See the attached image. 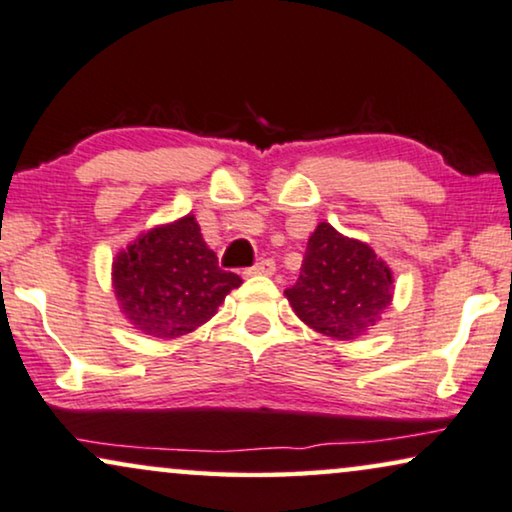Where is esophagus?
I'll use <instances>...</instances> for the list:
<instances>
[{
	"label": "esophagus",
	"instance_id": "34e87169",
	"mask_svg": "<svg viewBox=\"0 0 512 512\" xmlns=\"http://www.w3.org/2000/svg\"><path fill=\"white\" fill-rule=\"evenodd\" d=\"M276 271V264H274V260H262V262H257L255 267H252L248 274H264V276H271Z\"/></svg>",
	"mask_w": 512,
	"mask_h": 512
}]
</instances>
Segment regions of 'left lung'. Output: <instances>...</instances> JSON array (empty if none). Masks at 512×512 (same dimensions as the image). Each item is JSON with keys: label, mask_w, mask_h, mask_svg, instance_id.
<instances>
[{"label": "left lung", "mask_w": 512, "mask_h": 512, "mask_svg": "<svg viewBox=\"0 0 512 512\" xmlns=\"http://www.w3.org/2000/svg\"><path fill=\"white\" fill-rule=\"evenodd\" d=\"M392 293V269L371 245L321 222L309 236L300 278L286 297L309 328L335 340H354L380 321Z\"/></svg>", "instance_id": "8db88e82"}]
</instances>
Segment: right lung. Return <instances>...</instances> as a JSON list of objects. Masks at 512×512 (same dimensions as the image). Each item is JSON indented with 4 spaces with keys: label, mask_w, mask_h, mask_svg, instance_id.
Instances as JSON below:
<instances>
[{
    "label": "right lung",
    "mask_w": 512,
    "mask_h": 512,
    "mask_svg": "<svg viewBox=\"0 0 512 512\" xmlns=\"http://www.w3.org/2000/svg\"><path fill=\"white\" fill-rule=\"evenodd\" d=\"M241 276L219 269L196 217L155 226L113 260L120 312L151 338H181L217 314Z\"/></svg>",
    "instance_id": "1"
}]
</instances>
